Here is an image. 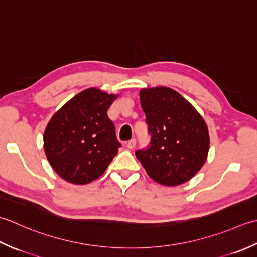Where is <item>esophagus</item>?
Here are the masks:
<instances>
[{
	"mask_svg": "<svg viewBox=\"0 0 257 257\" xmlns=\"http://www.w3.org/2000/svg\"><path fill=\"white\" fill-rule=\"evenodd\" d=\"M135 144H136V139L130 140L128 142H127V144H126L127 149H134V148H135Z\"/></svg>",
	"mask_w": 257,
	"mask_h": 257,
	"instance_id": "34e87169",
	"label": "esophagus"
}]
</instances>
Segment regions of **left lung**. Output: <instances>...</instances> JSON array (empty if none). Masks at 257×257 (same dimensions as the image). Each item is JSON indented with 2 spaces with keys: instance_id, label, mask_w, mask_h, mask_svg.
<instances>
[{
  "instance_id": "1",
  "label": "left lung",
  "mask_w": 257,
  "mask_h": 257,
  "mask_svg": "<svg viewBox=\"0 0 257 257\" xmlns=\"http://www.w3.org/2000/svg\"><path fill=\"white\" fill-rule=\"evenodd\" d=\"M151 134L150 145L135 155L151 179L165 186L190 181L205 163L209 149L206 123L196 109L170 87L140 91Z\"/></svg>"
}]
</instances>
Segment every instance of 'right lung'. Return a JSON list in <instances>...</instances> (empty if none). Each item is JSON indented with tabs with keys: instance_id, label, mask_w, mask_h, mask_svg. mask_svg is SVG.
I'll list each match as a JSON object with an SVG mask.
<instances>
[{
	"instance_id": "add662e5",
	"label": "right lung",
	"mask_w": 257,
	"mask_h": 257,
	"mask_svg": "<svg viewBox=\"0 0 257 257\" xmlns=\"http://www.w3.org/2000/svg\"><path fill=\"white\" fill-rule=\"evenodd\" d=\"M117 95L87 88L57 111L44 131L49 163L63 180L84 185L98 179L121 143L107 109Z\"/></svg>"
}]
</instances>
